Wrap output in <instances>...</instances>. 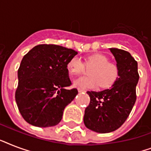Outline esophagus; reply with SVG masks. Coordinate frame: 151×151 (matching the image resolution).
Here are the masks:
<instances>
[{"label": "esophagus", "mask_w": 151, "mask_h": 151, "mask_svg": "<svg viewBox=\"0 0 151 151\" xmlns=\"http://www.w3.org/2000/svg\"><path fill=\"white\" fill-rule=\"evenodd\" d=\"M84 92V90L78 89V92H79V93H81V92Z\"/></svg>", "instance_id": "obj_1"}]
</instances>
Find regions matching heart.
Instances as JSON below:
<instances>
[{"label":"heart","instance_id":"obj_1","mask_svg":"<svg viewBox=\"0 0 151 151\" xmlns=\"http://www.w3.org/2000/svg\"><path fill=\"white\" fill-rule=\"evenodd\" d=\"M85 65L92 67L90 76L81 77L73 81V85L78 89H93L99 84L101 88H109L117 82L119 78V69L115 64L109 63V59L103 54H92L85 59ZM71 75H78L84 71L85 64L78 56L72 57L67 63Z\"/></svg>","mask_w":151,"mask_h":151}]
</instances>
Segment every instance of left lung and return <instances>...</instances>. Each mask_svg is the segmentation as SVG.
Segmentation results:
<instances>
[{
  "label": "left lung",
  "mask_w": 151,
  "mask_h": 151,
  "mask_svg": "<svg viewBox=\"0 0 151 151\" xmlns=\"http://www.w3.org/2000/svg\"><path fill=\"white\" fill-rule=\"evenodd\" d=\"M119 69L117 82L109 89L87 92L89 105L85 110L84 123L88 129L108 133L119 129L131 113L136 100L138 64L131 54L118 48H110Z\"/></svg>",
  "instance_id": "obj_1"
}]
</instances>
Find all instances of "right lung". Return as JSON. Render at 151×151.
I'll return each instance as SVG.
<instances>
[{
	"label": "right lung",
	"mask_w": 151,
	"mask_h": 151,
	"mask_svg": "<svg viewBox=\"0 0 151 151\" xmlns=\"http://www.w3.org/2000/svg\"><path fill=\"white\" fill-rule=\"evenodd\" d=\"M76 51L56 45H39L22 58L18 70L15 101L29 124L41 128L56 125L63 110L78 92L71 85L67 63Z\"/></svg>",
	"instance_id": "1"
}]
</instances>
